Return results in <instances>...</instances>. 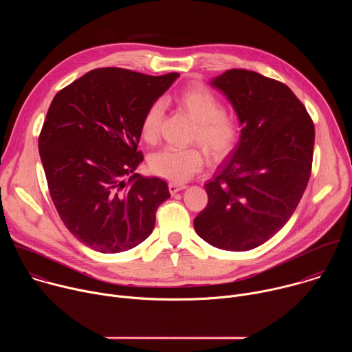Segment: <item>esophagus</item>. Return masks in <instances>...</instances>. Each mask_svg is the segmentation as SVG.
I'll return each instance as SVG.
<instances>
[{"instance_id":"obj_1","label":"esophagus","mask_w":352,"mask_h":352,"mask_svg":"<svg viewBox=\"0 0 352 352\" xmlns=\"http://www.w3.org/2000/svg\"><path fill=\"white\" fill-rule=\"evenodd\" d=\"M186 186L184 185V184H174V182H170L168 184V189H170V193L171 195H175V193H178L179 190H182V189H185Z\"/></svg>"}]
</instances>
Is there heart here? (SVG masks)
<instances>
[{
  "instance_id": "heart-1",
  "label": "heart",
  "mask_w": 352,
  "mask_h": 352,
  "mask_svg": "<svg viewBox=\"0 0 352 352\" xmlns=\"http://www.w3.org/2000/svg\"><path fill=\"white\" fill-rule=\"evenodd\" d=\"M175 103L195 121L192 139L202 146L209 157L221 160L232 152L239 139V125L234 117L224 113L221 100L210 89L202 85L189 86L177 94ZM163 114L162 100H155L146 109L140 121V136L144 142L152 143L157 139ZM202 166L204 157L196 147H167L148 159L150 170L174 184L188 181Z\"/></svg>"
}]
</instances>
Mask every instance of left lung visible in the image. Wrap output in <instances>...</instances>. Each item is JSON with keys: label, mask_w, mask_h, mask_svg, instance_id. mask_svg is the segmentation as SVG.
Here are the masks:
<instances>
[{"label": "left lung", "mask_w": 352, "mask_h": 352, "mask_svg": "<svg viewBox=\"0 0 352 352\" xmlns=\"http://www.w3.org/2000/svg\"><path fill=\"white\" fill-rule=\"evenodd\" d=\"M227 96L241 138L206 182L208 206L196 234L224 250H249L270 239L295 212L312 170L315 126L284 83L246 69L210 80Z\"/></svg>", "instance_id": "left-lung-1"}]
</instances>
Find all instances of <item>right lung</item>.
Returning <instances> with one entry per match:
<instances>
[{
    "label": "right lung",
    "instance_id": "1",
    "mask_svg": "<svg viewBox=\"0 0 352 352\" xmlns=\"http://www.w3.org/2000/svg\"><path fill=\"white\" fill-rule=\"evenodd\" d=\"M179 74L122 68L85 74L53 98L38 152L48 190L69 232L102 254L132 249L152 234L171 195L164 179L136 173L146 109Z\"/></svg>",
    "mask_w": 352,
    "mask_h": 352
}]
</instances>
